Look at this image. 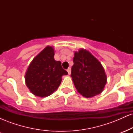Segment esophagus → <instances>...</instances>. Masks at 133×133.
<instances>
[{
	"instance_id": "obj_1",
	"label": "esophagus",
	"mask_w": 133,
	"mask_h": 133,
	"mask_svg": "<svg viewBox=\"0 0 133 133\" xmlns=\"http://www.w3.org/2000/svg\"><path fill=\"white\" fill-rule=\"evenodd\" d=\"M67 71H68L69 75H70V74H71V69L70 68H69L68 69H67Z\"/></svg>"
}]
</instances>
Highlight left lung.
<instances>
[{"instance_id":"8db88e82","label":"left lung","mask_w":133,"mask_h":133,"mask_svg":"<svg viewBox=\"0 0 133 133\" xmlns=\"http://www.w3.org/2000/svg\"><path fill=\"white\" fill-rule=\"evenodd\" d=\"M72 80L77 92L89 98L103 92L107 82L104 69L97 59L88 50L74 52Z\"/></svg>"}]
</instances>
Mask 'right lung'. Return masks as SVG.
Masks as SVG:
<instances>
[{
	"label": "right lung",
	"instance_id": "obj_1",
	"mask_svg": "<svg viewBox=\"0 0 133 133\" xmlns=\"http://www.w3.org/2000/svg\"><path fill=\"white\" fill-rule=\"evenodd\" d=\"M54 49L47 45L38 54L28 66L25 74V84L30 92L41 97L55 92L68 72L62 68L61 61L54 59Z\"/></svg>",
	"mask_w": 133,
	"mask_h": 133
}]
</instances>
